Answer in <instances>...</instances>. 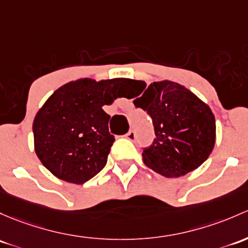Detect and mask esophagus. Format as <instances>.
Wrapping results in <instances>:
<instances>
[{
    "instance_id": "esophagus-1",
    "label": "esophagus",
    "mask_w": 248,
    "mask_h": 248,
    "mask_svg": "<svg viewBox=\"0 0 248 248\" xmlns=\"http://www.w3.org/2000/svg\"><path fill=\"white\" fill-rule=\"evenodd\" d=\"M126 137H127V139L131 140V141H134L135 138H137V134H135L134 131H129L128 133H127Z\"/></svg>"
}]
</instances>
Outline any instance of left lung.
Listing matches in <instances>:
<instances>
[{"mask_svg":"<svg viewBox=\"0 0 248 248\" xmlns=\"http://www.w3.org/2000/svg\"><path fill=\"white\" fill-rule=\"evenodd\" d=\"M141 97L134 100L152 117L155 139L144 148L142 160L153 171L168 178L186 176L200 168L212 153L216 124L212 109L184 85L172 80L146 83ZM134 97V96H133Z\"/></svg>","mask_w":248,"mask_h":248,"instance_id":"obj_1","label":"left lung"}]
</instances>
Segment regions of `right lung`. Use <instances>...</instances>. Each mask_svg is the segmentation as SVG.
<instances>
[{"label":"right lung","mask_w":248,"mask_h":248,"mask_svg":"<svg viewBox=\"0 0 248 248\" xmlns=\"http://www.w3.org/2000/svg\"><path fill=\"white\" fill-rule=\"evenodd\" d=\"M131 79L96 82L80 78L52 93L33 121L34 150L43 165L62 181L83 184L106 166L115 141L102 107L122 96Z\"/></svg>","instance_id":"right-lung-1"}]
</instances>
